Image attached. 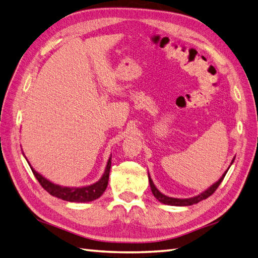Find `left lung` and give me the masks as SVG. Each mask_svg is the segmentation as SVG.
<instances>
[{"label": "left lung", "mask_w": 258, "mask_h": 258, "mask_svg": "<svg viewBox=\"0 0 258 258\" xmlns=\"http://www.w3.org/2000/svg\"><path fill=\"white\" fill-rule=\"evenodd\" d=\"M234 161V160H233ZM232 161V164H233ZM229 169V168H228ZM228 170H226V172L223 175V177L220 178V179L216 182L214 183V185L210 187L209 189H207L206 191H204L203 194H201V195H198L196 197H192V198H187V199H179V198H171V197H167L165 195H162V194L158 190V189L156 188V186L154 185V182H152L150 176L149 177V183H150V188H151V191L152 194H154V196L158 199V201L162 204H166V205H170V206H190V205H194V204H197L199 202L204 201V199L208 198L209 196H212L213 194L216 191V189L218 188V186L220 185V182L223 181L224 177L226 176V173H227Z\"/></svg>", "instance_id": "1"}]
</instances>
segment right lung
Segmentation results:
<instances>
[{
	"label": "right lung",
	"mask_w": 258,
	"mask_h": 258,
	"mask_svg": "<svg viewBox=\"0 0 258 258\" xmlns=\"http://www.w3.org/2000/svg\"><path fill=\"white\" fill-rule=\"evenodd\" d=\"M110 167H111V158H109L108 165L106 167V171H104L101 179H100L98 182L93 183L91 186L82 187V188H67V187L54 185V183H52L51 181L46 180L44 177H42L40 173H38L33 169L32 167H31V170H32L33 175L40 182V185L43 187L45 190L50 194V195L63 199V201H67V202L87 203V202H92L94 199L99 198L104 192V190H106V188L108 186V180H109Z\"/></svg>",
	"instance_id": "obj_1"
}]
</instances>
